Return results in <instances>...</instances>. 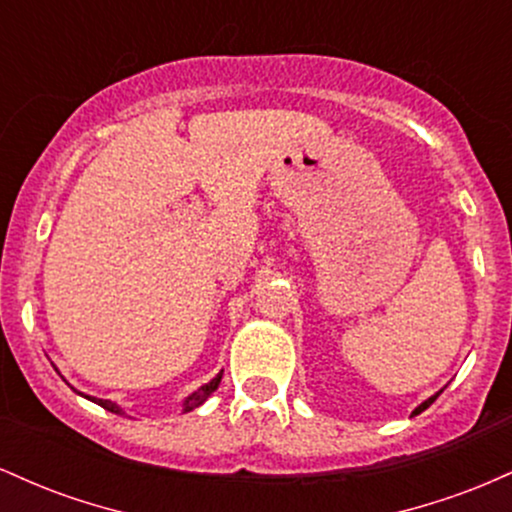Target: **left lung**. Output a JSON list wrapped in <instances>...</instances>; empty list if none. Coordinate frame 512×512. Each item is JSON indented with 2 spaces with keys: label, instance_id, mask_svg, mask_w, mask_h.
I'll return each mask as SVG.
<instances>
[{
  "label": "left lung",
  "instance_id": "left-lung-1",
  "mask_svg": "<svg viewBox=\"0 0 512 512\" xmlns=\"http://www.w3.org/2000/svg\"><path fill=\"white\" fill-rule=\"evenodd\" d=\"M438 395H440V392H438ZM438 395H433L431 399H426V402H424V404H419V407H416V409H414V414H421V411H424V409H428V407H431V404H433V402H436V397H438Z\"/></svg>",
  "mask_w": 512,
  "mask_h": 512
}]
</instances>
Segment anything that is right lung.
<instances>
[{"mask_svg":"<svg viewBox=\"0 0 512 512\" xmlns=\"http://www.w3.org/2000/svg\"><path fill=\"white\" fill-rule=\"evenodd\" d=\"M221 375H223V370H221V373H219V375H216V378H214V380H211V383H207V385H202V387H199V390H197V392H192V395L185 399V411H192V409H197V407H199V404H204V399H207V397L211 395V392H214V390H216V387H219V383H221ZM88 399H91V397H88ZM93 402H96V404H101V407H103V409L113 411V414H122V409H120V407H117V404H113V402H108V399H96V397H93Z\"/></svg>","mask_w":512,"mask_h":512,"instance_id":"1","label":"right lung"}]
</instances>
